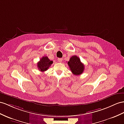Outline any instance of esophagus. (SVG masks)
<instances>
[{
  "label": "esophagus",
  "mask_w": 124,
  "mask_h": 124,
  "mask_svg": "<svg viewBox=\"0 0 124 124\" xmlns=\"http://www.w3.org/2000/svg\"><path fill=\"white\" fill-rule=\"evenodd\" d=\"M62 60H63V59H62V58H58V62H60V63L62 62Z\"/></svg>",
  "instance_id": "1"
}]
</instances>
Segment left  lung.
I'll list each match as a JSON object with an SVG mask.
<instances>
[{
  "instance_id": "left-lung-1",
  "label": "left lung",
  "mask_w": 124,
  "mask_h": 124,
  "mask_svg": "<svg viewBox=\"0 0 124 124\" xmlns=\"http://www.w3.org/2000/svg\"><path fill=\"white\" fill-rule=\"evenodd\" d=\"M70 69L72 73L75 75H79L83 72L84 70V65L81 62L80 58L77 55L72 56L68 62Z\"/></svg>"
}]
</instances>
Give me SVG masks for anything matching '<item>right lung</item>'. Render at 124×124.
<instances>
[{
  "label": "right lung",
  "mask_w": 124,
  "mask_h": 124,
  "mask_svg": "<svg viewBox=\"0 0 124 124\" xmlns=\"http://www.w3.org/2000/svg\"><path fill=\"white\" fill-rule=\"evenodd\" d=\"M53 63V61L49 59L47 56H43L38 63L37 66L38 69L41 72L46 71Z\"/></svg>",
  "instance_id": "obj_1"
}]
</instances>
